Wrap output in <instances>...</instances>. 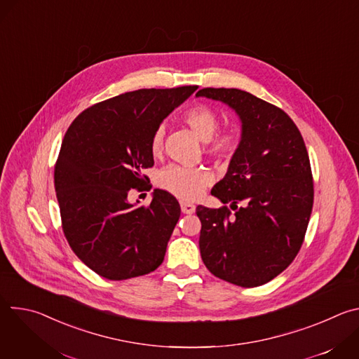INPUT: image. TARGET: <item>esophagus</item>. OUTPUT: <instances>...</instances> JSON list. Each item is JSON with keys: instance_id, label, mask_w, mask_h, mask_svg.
Returning a JSON list of instances; mask_svg holds the SVG:
<instances>
[{"instance_id": "1", "label": "esophagus", "mask_w": 359, "mask_h": 359, "mask_svg": "<svg viewBox=\"0 0 359 359\" xmlns=\"http://www.w3.org/2000/svg\"><path fill=\"white\" fill-rule=\"evenodd\" d=\"M180 208H182V212L184 215H193L194 210H196V206L191 203H187V201H180Z\"/></svg>"}]
</instances>
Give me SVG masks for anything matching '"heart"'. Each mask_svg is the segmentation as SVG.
I'll use <instances>...</instances> for the list:
<instances>
[{"instance_id": "1", "label": "heart", "mask_w": 359, "mask_h": 359, "mask_svg": "<svg viewBox=\"0 0 359 359\" xmlns=\"http://www.w3.org/2000/svg\"><path fill=\"white\" fill-rule=\"evenodd\" d=\"M184 122L203 140L209 142L208 151L217 159H231L240 147L241 136L237 132H226L215 137L220 119L219 115L206 105H196L190 108L184 116ZM166 128L159 125L151 135L150 150L155 156L161 155L165 146ZM212 182V173L203 168H184L170 165L165 168L158 176V184L183 200H194L201 196L203 190Z\"/></svg>"}]
</instances>
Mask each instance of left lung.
<instances>
[{"instance_id":"8db88e82","label":"left lung","mask_w":359,"mask_h":359,"mask_svg":"<svg viewBox=\"0 0 359 359\" xmlns=\"http://www.w3.org/2000/svg\"><path fill=\"white\" fill-rule=\"evenodd\" d=\"M196 96L223 102L241 123L240 147L212 189L234 215L226 206L196 209L201 260L224 281L263 285L291 264L309 226L314 200L309 151L291 118L257 96L236 88H204Z\"/></svg>"}]
</instances>
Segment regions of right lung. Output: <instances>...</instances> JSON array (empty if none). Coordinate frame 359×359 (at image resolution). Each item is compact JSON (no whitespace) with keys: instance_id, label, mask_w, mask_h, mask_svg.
Wrapping results in <instances>:
<instances>
[{"instance_id":"1","label":"right lung","mask_w":359,"mask_h":359,"mask_svg":"<svg viewBox=\"0 0 359 359\" xmlns=\"http://www.w3.org/2000/svg\"><path fill=\"white\" fill-rule=\"evenodd\" d=\"M197 89H137L83 111L65 133L55 165L64 234L78 259L108 280L155 271L180 217L170 193L155 189L147 208L128 200L144 190L153 132Z\"/></svg>"}]
</instances>
